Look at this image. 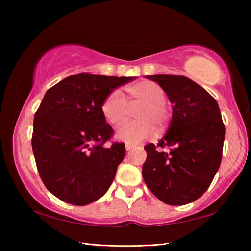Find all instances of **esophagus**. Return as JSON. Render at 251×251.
<instances>
[{"instance_id":"34e87169","label":"esophagus","mask_w":251,"mask_h":251,"mask_svg":"<svg viewBox=\"0 0 251 251\" xmlns=\"http://www.w3.org/2000/svg\"><path fill=\"white\" fill-rule=\"evenodd\" d=\"M125 147H126V151H129L133 150V148H134L135 146L131 145V144H129V143H126V144H125Z\"/></svg>"}]
</instances>
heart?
<instances>
[{"mask_svg":"<svg viewBox=\"0 0 251 251\" xmlns=\"http://www.w3.org/2000/svg\"><path fill=\"white\" fill-rule=\"evenodd\" d=\"M128 104L121 92L113 91L105 97L101 113L106 121L114 126L123 124L128 116V105H142L136 113L139 121L129 122L116 131L118 141L139 144L155 134V125L164 127L169 121V110L165 105V93L152 82H141L126 88Z\"/></svg>","mask_w":251,"mask_h":251,"instance_id":"b5f03b06","label":"heart"}]
</instances>
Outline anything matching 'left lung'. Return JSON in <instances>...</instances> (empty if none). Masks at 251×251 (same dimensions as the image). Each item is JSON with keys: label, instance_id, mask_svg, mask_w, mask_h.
Returning a JSON list of instances; mask_svg holds the SVG:
<instances>
[{"label": "left lung", "instance_id": "8db88e82", "mask_svg": "<svg viewBox=\"0 0 251 251\" xmlns=\"http://www.w3.org/2000/svg\"><path fill=\"white\" fill-rule=\"evenodd\" d=\"M146 77L166 93L173 117L157 146L144 147L147 158L143 178L159 201L172 206L186 205L206 192L219 169L225 139L222 114L214 97L188 77L169 74Z\"/></svg>", "mask_w": 251, "mask_h": 251}]
</instances>
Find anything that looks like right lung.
<instances>
[{
    "instance_id": "add662e5",
    "label": "right lung",
    "mask_w": 251,
    "mask_h": 251,
    "mask_svg": "<svg viewBox=\"0 0 251 251\" xmlns=\"http://www.w3.org/2000/svg\"><path fill=\"white\" fill-rule=\"evenodd\" d=\"M133 79L79 73L45 93L34 115L32 148L42 181L58 199L88 205L112 185L125 144L104 146L114 130L101 104L110 92Z\"/></svg>"
}]
</instances>
